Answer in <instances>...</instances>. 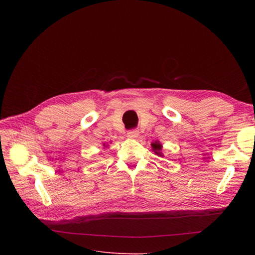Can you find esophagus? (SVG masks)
I'll list each match as a JSON object with an SVG mask.
<instances>
[{"label": "esophagus", "mask_w": 255, "mask_h": 255, "mask_svg": "<svg viewBox=\"0 0 255 255\" xmlns=\"http://www.w3.org/2000/svg\"><path fill=\"white\" fill-rule=\"evenodd\" d=\"M128 137L132 138V139H135V138L138 137V130L137 129H130L128 132Z\"/></svg>", "instance_id": "34e87169"}]
</instances>
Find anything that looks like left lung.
I'll use <instances>...</instances> for the list:
<instances>
[{
  "instance_id": "8db88e82",
  "label": "left lung",
  "mask_w": 255,
  "mask_h": 255,
  "mask_svg": "<svg viewBox=\"0 0 255 255\" xmlns=\"http://www.w3.org/2000/svg\"><path fill=\"white\" fill-rule=\"evenodd\" d=\"M151 146H152V151L156 154L157 156H160V157H163L164 156V154H163V144H161L158 140H155V141H153L152 143H151Z\"/></svg>"
}]
</instances>
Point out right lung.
I'll return each instance as SVG.
<instances>
[{
	"mask_svg": "<svg viewBox=\"0 0 255 255\" xmlns=\"http://www.w3.org/2000/svg\"><path fill=\"white\" fill-rule=\"evenodd\" d=\"M103 146L104 148H107V146H109V143H103Z\"/></svg>",
	"mask_w": 255,
	"mask_h": 255,
	"instance_id": "add662e5",
	"label": "right lung"
}]
</instances>
